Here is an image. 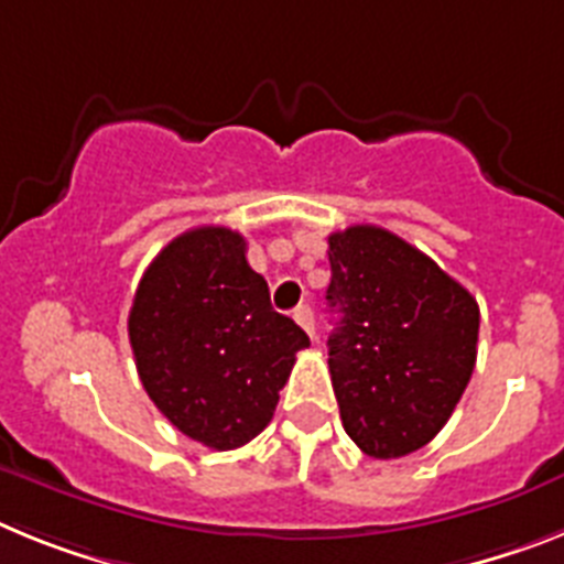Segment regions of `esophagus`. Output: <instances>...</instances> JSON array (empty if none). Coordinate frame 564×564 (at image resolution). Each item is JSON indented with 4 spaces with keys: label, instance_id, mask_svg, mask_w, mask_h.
<instances>
[{
    "label": "esophagus",
    "instance_id": "1",
    "mask_svg": "<svg viewBox=\"0 0 564 564\" xmlns=\"http://www.w3.org/2000/svg\"><path fill=\"white\" fill-rule=\"evenodd\" d=\"M292 317H295L297 326H301V329L306 332V335H310L312 340H315V337H317V332H315V315H312L310 306H306V303H301V306H297V310L292 312Z\"/></svg>",
    "mask_w": 564,
    "mask_h": 564
}]
</instances>
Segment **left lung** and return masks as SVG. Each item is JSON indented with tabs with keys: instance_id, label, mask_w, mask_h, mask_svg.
Instances as JSON below:
<instances>
[{
	"instance_id": "obj_1",
	"label": "left lung",
	"mask_w": 564,
	"mask_h": 564,
	"mask_svg": "<svg viewBox=\"0 0 564 564\" xmlns=\"http://www.w3.org/2000/svg\"><path fill=\"white\" fill-rule=\"evenodd\" d=\"M329 371L343 429L375 459L417 452L477 364L479 306L429 254L371 224L329 235Z\"/></svg>"
}]
</instances>
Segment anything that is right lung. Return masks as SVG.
I'll use <instances>...</instances> for the list:
<instances>
[{
	"label": "right lung",
	"instance_id": "add662e5",
	"mask_svg": "<svg viewBox=\"0 0 564 564\" xmlns=\"http://www.w3.org/2000/svg\"><path fill=\"white\" fill-rule=\"evenodd\" d=\"M141 386L181 434L215 452L258 437L310 346L227 227H195L147 267L127 321Z\"/></svg>",
	"mask_w": 564,
	"mask_h": 564
}]
</instances>
